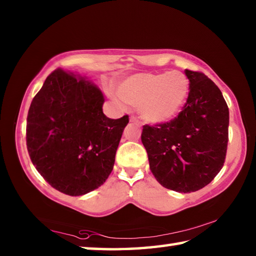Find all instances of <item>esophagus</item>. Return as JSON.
Listing matches in <instances>:
<instances>
[{
    "label": "esophagus",
    "instance_id": "34e87169",
    "mask_svg": "<svg viewBox=\"0 0 256 256\" xmlns=\"http://www.w3.org/2000/svg\"><path fill=\"white\" fill-rule=\"evenodd\" d=\"M130 122H132V123H138V120L136 118H134V116H132V118H130Z\"/></svg>",
    "mask_w": 256,
    "mask_h": 256
}]
</instances>
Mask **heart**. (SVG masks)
<instances>
[{
	"mask_svg": "<svg viewBox=\"0 0 256 256\" xmlns=\"http://www.w3.org/2000/svg\"><path fill=\"white\" fill-rule=\"evenodd\" d=\"M188 92V79L180 71L136 73L120 84L118 99L138 105L146 122L158 124L178 114Z\"/></svg>",
	"mask_w": 256,
	"mask_h": 256,
	"instance_id": "1",
	"label": "heart"
}]
</instances>
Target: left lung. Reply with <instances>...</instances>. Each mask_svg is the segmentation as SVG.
Instances as JSON below:
<instances>
[{
    "label": "left lung",
    "mask_w": 256,
    "mask_h": 256,
    "mask_svg": "<svg viewBox=\"0 0 256 256\" xmlns=\"http://www.w3.org/2000/svg\"><path fill=\"white\" fill-rule=\"evenodd\" d=\"M190 92L170 122L144 125L141 140L160 184L180 193L204 188L222 170L228 144L229 110L220 89L204 73L185 70Z\"/></svg>",
    "instance_id": "obj_1"
}]
</instances>
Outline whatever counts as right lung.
Segmentation results:
<instances>
[{"instance_id": "1", "label": "right lung", "mask_w": 256, "mask_h": 256, "mask_svg": "<svg viewBox=\"0 0 256 256\" xmlns=\"http://www.w3.org/2000/svg\"><path fill=\"white\" fill-rule=\"evenodd\" d=\"M98 86L58 68L46 78L27 116V149L38 172L55 190L84 196L105 183L128 116L108 118Z\"/></svg>"}]
</instances>
